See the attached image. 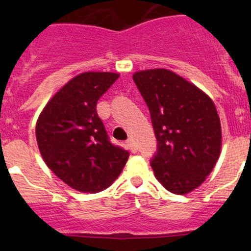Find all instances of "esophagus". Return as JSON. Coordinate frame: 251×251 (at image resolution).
Masks as SVG:
<instances>
[{
    "label": "esophagus",
    "mask_w": 251,
    "mask_h": 251,
    "mask_svg": "<svg viewBox=\"0 0 251 251\" xmlns=\"http://www.w3.org/2000/svg\"><path fill=\"white\" fill-rule=\"evenodd\" d=\"M126 146H127L128 151H132V153H136V151H137V146H136L135 141H133L132 138H128V140L126 141Z\"/></svg>",
    "instance_id": "obj_1"
}]
</instances>
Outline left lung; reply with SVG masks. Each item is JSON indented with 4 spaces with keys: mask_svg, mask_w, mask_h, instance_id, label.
<instances>
[{
    "mask_svg": "<svg viewBox=\"0 0 251 251\" xmlns=\"http://www.w3.org/2000/svg\"><path fill=\"white\" fill-rule=\"evenodd\" d=\"M132 77L151 111L158 141L151 163L155 178L171 193L194 191L221 154V123L214 102L171 70H141Z\"/></svg>",
    "mask_w": 251,
    "mask_h": 251,
    "instance_id": "1",
    "label": "left lung"
}]
</instances>
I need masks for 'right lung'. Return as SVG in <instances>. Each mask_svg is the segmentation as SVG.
I'll return each instance as SVG.
<instances>
[{
    "label": "right lung",
    "instance_id": "1",
    "mask_svg": "<svg viewBox=\"0 0 251 251\" xmlns=\"http://www.w3.org/2000/svg\"><path fill=\"white\" fill-rule=\"evenodd\" d=\"M120 74L81 73L47 102L36 121L40 153L52 173L82 193H98L123 171L128 153L111 144L97 102Z\"/></svg>",
    "mask_w": 251,
    "mask_h": 251
}]
</instances>
